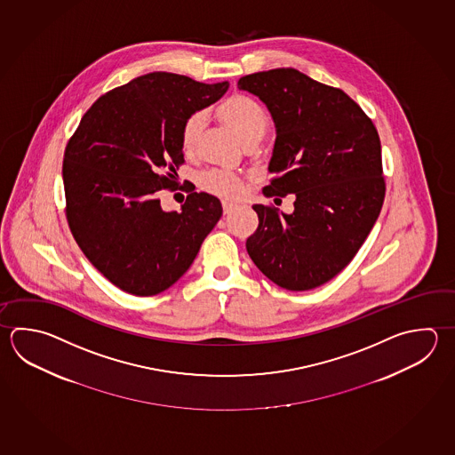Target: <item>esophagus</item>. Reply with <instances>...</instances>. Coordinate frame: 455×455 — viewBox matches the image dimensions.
<instances>
[{
    "instance_id": "esophagus-1",
    "label": "esophagus",
    "mask_w": 455,
    "mask_h": 455,
    "mask_svg": "<svg viewBox=\"0 0 455 455\" xmlns=\"http://www.w3.org/2000/svg\"><path fill=\"white\" fill-rule=\"evenodd\" d=\"M222 209H223V214L228 215V214H232L233 211H235V209H236V206H235V204H230V203H223Z\"/></svg>"
}]
</instances>
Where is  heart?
I'll return each instance as SVG.
<instances>
[{
  "label": "heart",
  "instance_id": "1",
  "mask_svg": "<svg viewBox=\"0 0 455 455\" xmlns=\"http://www.w3.org/2000/svg\"><path fill=\"white\" fill-rule=\"evenodd\" d=\"M215 119L222 122L225 127L232 130L241 143L246 148L258 145L266 135L268 127V114L264 106L246 95H235L225 98L214 108ZM204 129L203 114L195 112L188 116L180 129V146L183 153H193L197 141ZM199 187L212 196L225 201H232L241 196L246 179L238 173L222 171V169H207L197 177Z\"/></svg>",
  "mask_w": 455,
  "mask_h": 455
}]
</instances>
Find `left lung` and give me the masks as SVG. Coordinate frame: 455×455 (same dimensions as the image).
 I'll return each mask as SVG.
<instances>
[{
    "instance_id": "left-lung-1",
    "label": "left lung",
    "mask_w": 455,
    "mask_h": 455,
    "mask_svg": "<svg viewBox=\"0 0 455 455\" xmlns=\"http://www.w3.org/2000/svg\"><path fill=\"white\" fill-rule=\"evenodd\" d=\"M238 88L266 103L276 127L264 196L294 195L291 214L256 204L249 258L290 291L330 282L357 254L385 201L381 143L373 122L343 90L299 70L249 74Z\"/></svg>"
}]
</instances>
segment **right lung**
Returning a JSON list of instances; mask_svg holds the SVG:
<instances>
[{"mask_svg": "<svg viewBox=\"0 0 455 455\" xmlns=\"http://www.w3.org/2000/svg\"><path fill=\"white\" fill-rule=\"evenodd\" d=\"M228 82L151 72L100 96L64 151L66 217L74 240L101 274L133 296H155L188 270L222 217L220 201L189 193L164 212L183 159L185 119L220 100Z\"/></svg>", "mask_w": 455, "mask_h": 455, "instance_id": "right-lung-1", "label": "right lung"}]
</instances>
